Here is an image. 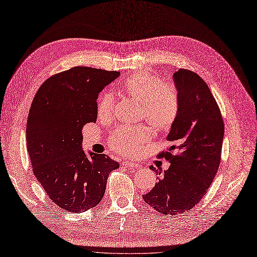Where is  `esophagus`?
I'll return each instance as SVG.
<instances>
[{
  "label": "esophagus",
  "instance_id": "esophagus-1",
  "mask_svg": "<svg viewBox=\"0 0 257 257\" xmlns=\"http://www.w3.org/2000/svg\"><path fill=\"white\" fill-rule=\"evenodd\" d=\"M122 165L128 167V168H130V169H138V168L141 167L140 164L135 163V162H130V161H125V162H123Z\"/></svg>",
  "mask_w": 257,
  "mask_h": 257
}]
</instances>
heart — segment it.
I'll list each match as a JSON object with an SVG mask.
<instances>
[{"mask_svg": "<svg viewBox=\"0 0 257 257\" xmlns=\"http://www.w3.org/2000/svg\"><path fill=\"white\" fill-rule=\"evenodd\" d=\"M120 91L140 102L139 118L144 119L157 131H168L178 117L180 101L177 90L172 84L162 83L149 72L139 71L129 75L119 85ZM114 97L106 92L97 101V114L102 119L112 117ZM151 132L145 126L120 127L109 137L108 144L122 155H136L150 140Z\"/></svg>", "mask_w": 257, "mask_h": 257, "instance_id": "obj_1", "label": "heart"}]
</instances>
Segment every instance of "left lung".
Here are the masks:
<instances>
[{
  "mask_svg": "<svg viewBox=\"0 0 257 257\" xmlns=\"http://www.w3.org/2000/svg\"><path fill=\"white\" fill-rule=\"evenodd\" d=\"M174 80L180 108L167 136L173 145L157 156L167 160L170 166L163 175L149 167L161 178L143 195L144 201L163 215L189 211L204 197L220 165L224 135L220 109L200 76L180 69Z\"/></svg>",
  "mask_w": 257,
  "mask_h": 257,
  "instance_id": "1",
  "label": "left lung"
}]
</instances>
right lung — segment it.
I'll list each match as a JSON object with an SVG mask.
<instances>
[{
    "label": "right lung",
    "instance_id": "1",
    "mask_svg": "<svg viewBox=\"0 0 257 257\" xmlns=\"http://www.w3.org/2000/svg\"><path fill=\"white\" fill-rule=\"evenodd\" d=\"M119 72L89 66L47 78L28 112L26 146L38 181L63 210L80 213L96 206L106 192L109 174L118 163L102 154L81 150L82 128L97 118L99 92Z\"/></svg>",
    "mask_w": 257,
    "mask_h": 257
}]
</instances>
